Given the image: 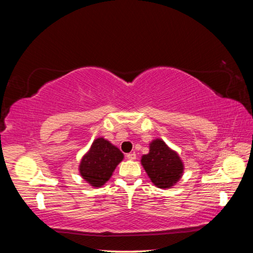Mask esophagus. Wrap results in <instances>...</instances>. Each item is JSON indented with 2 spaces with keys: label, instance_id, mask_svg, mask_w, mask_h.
I'll return each mask as SVG.
<instances>
[{
  "label": "esophagus",
  "instance_id": "34e87169",
  "mask_svg": "<svg viewBox=\"0 0 253 253\" xmlns=\"http://www.w3.org/2000/svg\"><path fill=\"white\" fill-rule=\"evenodd\" d=\"M126 158H127V160H130V161L135 160V158H136V153H128V154H126Z\"/></svg>",
  "mask_w": 253,
  "mask_h": 253
}]
</instances>
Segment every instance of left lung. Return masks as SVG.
<instances>
[{"label": "left lung", "instance_id": "obj_1", "mask_svg": "<svg viewBox=\"0 0 253 253\" xmlns=\"http://www.w3.org/2000/svg\"><path fill=\"white\" fill-rule=\"evenodd\" d=\"M142 164L152 182L161 188L174 185L183 173V163L178 155L161 139L151 144L149 153L142 157Z\"/></svg>", "mask_w": 253, "mask_h": 253}]
</instances>
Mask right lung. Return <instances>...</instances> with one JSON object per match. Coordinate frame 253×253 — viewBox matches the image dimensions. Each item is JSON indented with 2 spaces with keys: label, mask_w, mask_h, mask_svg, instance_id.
I'll use <instances>...</instances> for the list:
<instances>
[{
  "label": "right lung",
  "mask_w": 253,
  "mask_h": 253,
  "mask_svg": "<svg viewBox=\"0 0 253 253\" xmlns=\"http://www.w3.org/2000/svg\"><path fill=\"white\" fill-rule=\"evenodd\" d=\"M123 157V153L108 140L97 138L80 163L81 176L95 187L104 185Z\"/></svg>",
  "instance_id": "1"
}]
</instances>
